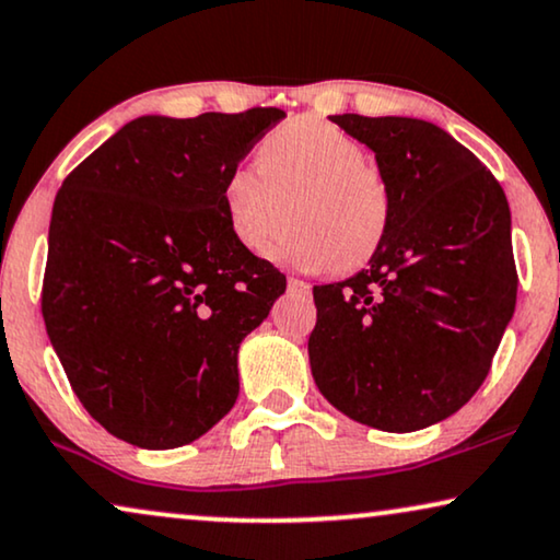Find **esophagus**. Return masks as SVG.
Here are the masks:
<instances>
[{
	"label": "esophagus",
	"instance_id": "34e87169",
	"mask_svg": "<svg viewBox=\"0 0 560 560\" xmlns=\"http://www.w3.org/2000/svg\"><path fill=\"white\" fill-rule=\"evenodd\" d=\"M288 290H290V293H298V295H311L308 282H303L298 278H288Z\"/></svg>",
	"mask_w": 560,
	"mask_h": 560
}]
</instances>
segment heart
Listing matches in <instances>:
<instances>
[{"instance_id": "obj_1", "label": "heart", "mask_w": 560, "mask_h": 560, "mask_svg": "<svg viewBox=\"0 0 560 560\" xmlns=\"http://www.w3.org/2000/svg\"><path fill=\"white\" fill-rule=\"evenodd\" d=\"M364 144L331 121L298 117L259 144V167L226 175L224 211L234 240L262 255L288 221L275 257L308 272L357 270L385 240L389 188L366 165Z\"/></svg>"}]
</instances>
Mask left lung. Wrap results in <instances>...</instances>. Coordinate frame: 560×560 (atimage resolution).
Returning a JSON list of instances; mask_svg holds the SVG:
<instances>
[{
	"instance_id": "obj_1",
	"label": "left lung",
	"mask_w": 560,
	"mask_h": 560,
	"mask_svg": "<svg viewBox=\"0 0 560 560\" xmlns=\"http://www.w3.org/2000/svg\"><path fill=\"white\" fill-rule=\"evenodd\" d=\"M331 121L374 152L393 206L366 270L313 288V380L357 423L420 431L471 400L515 313L508 196L433 121Z\"/></svg>"
}]
</instances>
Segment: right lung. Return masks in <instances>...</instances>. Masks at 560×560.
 <instances>
[{
	"label": "right lung",
	"instance_id": "right-lung-1",
	"mask_svg": "<svg viewBox=\"0 0 560 560\" xmlns=\"http://www.w3.org/2000/svg\"><path fill=\"white\" fill-rule=\"evenodd\" d=\"M282 117H137L58 190L45 328L89 416L132 446H183L234 408L240 343L285 275L234 240L221 190Z\"/></svg>",
	"mask_w": 560,
	"mask_h": 560
}]
</instances>
